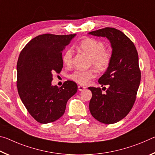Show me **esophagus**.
I'll list each match as a JSON object with an SVG mask.
<instances>
[{"label":"esophagus","mask_w":155,"mask_h":155,"mask_svg":"<svg viewBox=\"0 0 155 155\" xmlns=\"http://www.w3.org/2000/svg\"><path fill=\"white\" fill-rule=\"evenodd\" d=\"M78 90H79V91H83V90H85V87H84V86H83V85H78Z\"/></svg>","instance_id":"34e87169"}]
</instances>
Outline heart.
Listing matches in <instances>:
<instances>
[{
  "instance_id": "1",
  "label": "heart",
  "mask_w": 155,
  "mask_h": 155,
  "mask_svg": "<svg viewBox=\"0 0 155 155\" xmlns=\"http://www.w3.org/2000/svg\"><path fill=\"white\" fill-rule=\"evenodd\" d=\"M78 48L90 57L89 65L94 66L101 72H104L109 68L112 61V52L104 48L105 46L103 41L97 39L88 38L81 41ZM73 51L68 49L62 57L63 63L67 66L72 64ZM96 77L95 68L87 70H77L70 74L69 78L81 85H87L90 81Z\"/></svg>"
}]
</instances>
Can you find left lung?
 <instances>
[{
	"label": "left lung",
	"mask_w": 155,
	"mask_h": 155,
	"mask_svg": "<svg viewBox=\"0 0 155 155\" xmlns=\"http://www.w3.org/2000/svg\"><path fill=\"white\" fill-rule=\"evenodd\" d=\"M106 37L112 46V61L106 72L99 78L104 87H88L92 93L90 111L92 116L104 124H114L127 116L137 98L141 81L138 53L135 44L122 31L105 27L89 33Z\"/></svg>",
	"instance_id": "8db88e82"
}]
</instances>
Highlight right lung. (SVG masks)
Instances as JSON below:
<instances>
[{
	"instance_id": "1",
	"label": "right lung",
	"mask_w": 155,
	"mask_h": 155,
	"mask_svg": "<svg viewBox=\"0 0 155 155\" xmlns=\"http://www.w3.org/2000/svg\"><path fill=\"white\" fill-rule=\"evenodd\" d=\"M75 34L46 33L32 39L21 51L17 62V88L30 115L41 124L56 121L64 114L68 99L77 91L74 81L51 85L52 74L63 68L62 51Z\"/></svg>"
}]
</instances>
